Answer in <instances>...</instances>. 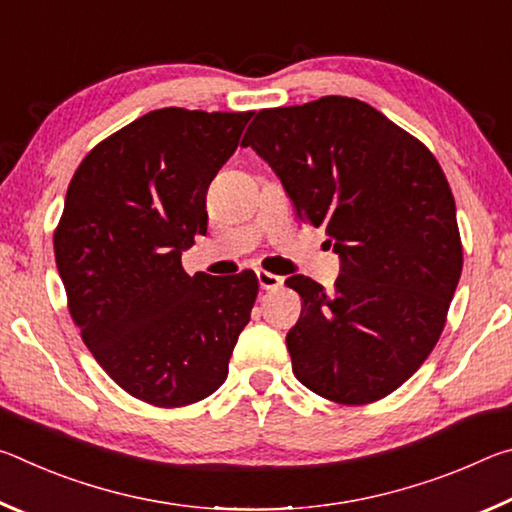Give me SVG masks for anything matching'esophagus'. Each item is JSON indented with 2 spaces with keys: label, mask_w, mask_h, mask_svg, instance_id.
Segmentation results:
<instances>
[{
  "label": "esophagus",
  "mask_w": 512,
  "mask_h": 512,
  "mask_svg": "<svg viewBox=\"0 0 512 512\" xmlns=\"http://www.w3.org/2000/svg\"><path fill=\"white\" fill-rule=\"evenodd\" d=\"M257 280H259V287L264 291H273V289H280L282 287V277L275 275V273H268L264 268H257Z\"/></svg>",
  "instance_id": "1"
}]
</instances>
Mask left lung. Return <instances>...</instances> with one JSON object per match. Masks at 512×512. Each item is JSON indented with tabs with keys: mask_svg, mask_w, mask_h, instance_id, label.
Instances as JSON below:
<instances>
[{
	"mask_svg": "<svg viewBox=\"0 0 512 512\" xmlns=\"http://www.w3.org/2000/svg\"><path fill=\"white\" fill-rule=\"evenodd\" d=\"M241 144L271 164L298 219L325 228L341 257L334 289L287 280L302 298L287 334L293 375L339 404L391 395L438 343L463 271L438 160L350 97L259 110Z\"/></svg>",
	"mask_w": 512,
	"mask_h": 512,
	"instance_id": "left-lung-1",
	"label": "left lung"
}]
</instances>
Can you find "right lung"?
Here are the masks:
<instances>
[{
    "label": "right lung",
    "instance_id": "obj_1",
    "mask_svg": "<svg viewBox=\"0 0 512 512\" xmlns=\"http://www.w3.org/2000/svg\"><path fill=\"white\" fill-rule=\"evenodd\" d=\"M253 112L162 108L85 155L67 187L54 253L67 307L99 366L162 409L194 404L228 377L259 284L185 273L207 232V187Z\"/></svg>",
    "mask_w": 512,
    "mask_h": 512
}]
</instances>
